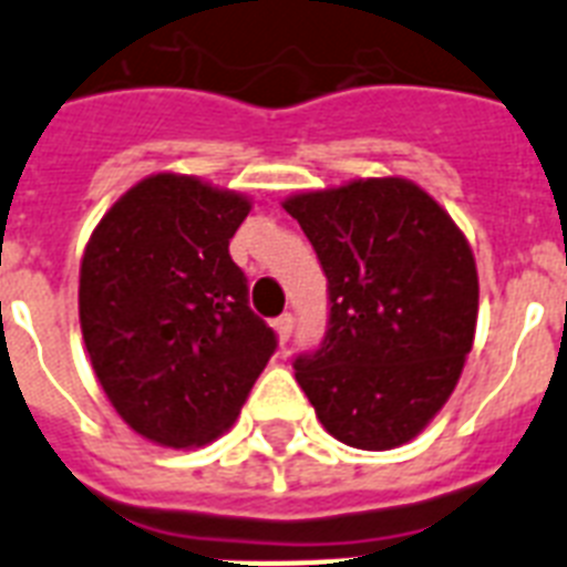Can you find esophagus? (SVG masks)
Listing matches in <instances>:
<instances>
[{
    "label": "esophagus",
    "instance_id": "obj_1",
    "mask_svg": "<svg viewBox=\"0 0 567 567\" xmlns=\"http://www.w3.org/2000/svg\"><path fill=\"white\" fill-rule=\"evenodd\" d=\"M274 328H276V334H279V342L291 340V334H293V317H291V313H282V317H276Z\"/></svg>",
    "mask_w": 567,
    "mask_h": 567
}]
</instances>
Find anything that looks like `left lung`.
<instances>
[{"label": "left lung", "mask_w": 567, "mask_h": 567, "mask_svg": "<svg viewBox=\"0 0 567 567\" xmlns=\"http://www.w3.org/2000/svg\"><path fill=\"white\" fill-rule=\"evenodd\" d=\"M328 279L320 349L293 360L337 441L392 450L453 394L473 349L478 274L464 233L403 178H360L282 204Z\"/></svg>", "instance_id": "1"}]
</instances>
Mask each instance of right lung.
Returning a JSON list of instances; mask_svg holds the SVG:
<instances>
[{
  "label": "right lung",
  "mask_w": 567,
  "mask_h": 567,
  "mask_svg": "<svg viewBox=\"0 0 567 567\" xmlns=\"http://www.w3.org/2000/svg\"><path fill=\"white\" fill-rule=\"evenodd\" d=\"M250 202L161 173L100 218L80 265V328L100 386L137 435L210 444L276 351L230 239Z\"/></svg>",
  "instance_id": "right-lung-1"
}]
</instances>
